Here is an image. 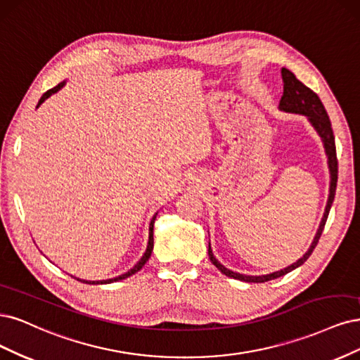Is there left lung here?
Returning <instances> with one entry per match:
<instances>
[{
    "instance_id": "8db88e82",
    "label": "left lung",
    "mask_w": 360,
    "mask_h": 360,
    "mask_svg": "<svg viewBox=\"0 0 360 360\" xmlns=\"http://www.w3.org/2000/svg\"><path fill=\"white\" fill-rule=\"evenodd\" d=\"M281 77H283V84H284V91H283V97L280 100V104H278V109L281 112H287V113H297V115H304L307 117L308 122L312 125L319 134V137L321 139V143L324 148V153H326L328 157V167H329V173H330V182H329V195H328V203L326 207H324L323 212V218L319 224V229L316 231V236L312 239L311 245L308 248V251L304 254L302 257L299 260H296L293 264L287 266V268L276 271L272 274H266V275H243L239 272H233L227 269L224 264L219 263L211 248V242H210V248H207V254H210V259L212 262L214 266H217L218 271H221V274H224L226 276L235 278V280L239 281H245V283H264L269 280H275V278H280L288 272H292L293 269L299 268L300 264H304L307 262V259L311 256V252L314 251L317 242L321 236V231L324 229V224H326V219L330 211V206L333 203L335 199V190H336V181H338V161H336V149H335V137H333V131H332V125H330V120L328 117V112L324 109L321 100L319 98V96L316 94L314 91L309 89L308 86H305L299 79H296V76L287 70V68H281Z\"/></svg>"
}]
</instances>
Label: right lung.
Segmentation results:
<instances>
[{"label": "right lung", "mask_w": 360, "mask_h": 360, "mask_svg": "<svg viewBox=\"0 0 360 360\" xmlns=\"http://www.w3.org/2000/svg\"><path fill=\"white\" fill-rule=\"evenodd\" d=\"M65 82L67 80H63L61 84H58L56 86H53L52 89H49V91H46L44 94L41 96V98L39 100V103H37V108H40V104L46 100V98H49L52 94H55V92H58L60 91L64 85H65ZM158 214V212H157ZM157 214L153 217V219H150V223H149V235H148V245H146V250H145V252H143V256L141 257V260H139L133 268L130 269V271H127L125 274H121V275H118V276H115V278H109V280H101V281H86V280H79L77 278V281H82V283H86V284H110V283H115V281H121V280H125V278H129V276H131V275H134L136 272H139L141 271L142 268H143V264L149 260V257H150V254H153V248H154V223H155V218H157Z\"/></svg>", "instance_id": "right-lung-1"}]
</instances>
